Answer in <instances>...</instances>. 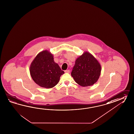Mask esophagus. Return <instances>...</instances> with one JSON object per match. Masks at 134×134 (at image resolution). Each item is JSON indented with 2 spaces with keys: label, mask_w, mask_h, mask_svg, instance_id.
<instances>
[{
  "label": "esophagus",
  "mask_w": 134,
  "mask_h": 134,
  "mask_svg": "<svg viewBox=\"0 0 134 134\" xmlns=\"http://www.w3.org/2000/svg\"><path fill=\"white\" fill-rule=\"evenodd\" d=\"M64 71H65V72H66V73H70V71L69 70H65Z\"/></svg>",
  "instance_id": "obj_1"
}]
</instances>
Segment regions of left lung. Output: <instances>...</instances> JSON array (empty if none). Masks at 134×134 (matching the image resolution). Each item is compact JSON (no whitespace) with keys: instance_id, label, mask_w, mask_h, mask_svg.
Returning a JSON list of instances; mask_svg holds the SVG:
<instances>
[{"instance_id":"8db88e82","label":"left lung","mask_w":134,"mask_h":134,"mask_svg":"<svg viewBox=\"0 0 134 134\" xmlns=\"http://www.w3.org/2000/svg\"><path fill=\"white\" fill-rule=\"evenodd\" d=\"M101 71V65L98 60L86 51L75 60L71 75L81 86H91L98 80Z\"/></svg>"}]
</instances>
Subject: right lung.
Instances as JSON below:
<instances>
[{"mask_svg":"<svg viewBox=\"0 0 134 134\" xmlns=\"http://www.w3.org/2000/svg\"><path fill=\"white\" fill-rule=\"evenodd\" d=\"M30 75L37 85L46 88L55 86L64 72L54 60L53 55L45 50L39 52L30 66Z\"/></svg>","mask_w":134,"mask_h":134,"instance_id":"right-lung-1","label":"right lung"}]
</instances>
